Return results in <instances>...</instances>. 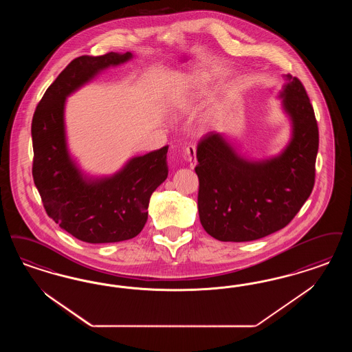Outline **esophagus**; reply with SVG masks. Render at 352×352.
<instances>
[{"label": "esophagus", "instance_id": "esophagus-1", "mask_svg": "<svg viewBox=\"0 0 352 352\" xmlns=\"http://www.w3.org/2000/svg\"><path fill=\"white\" fill-rule=\"evenodd\" d=\"M184 155L187 157V161L190 162V168L194 169L197 166V149H195V146H192V145L187 146L186 151H184Z\"/></svg>", "mask_w": 352, "mask_h": 352}]
</instances>
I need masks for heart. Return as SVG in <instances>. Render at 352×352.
<instances>
[{
  "label": "heart",
  "instance_id": "heart-1",
  "mask_svg": "<svg viewBox=\"0 0 352 352\" xmlns=\"http://www.w3.org/2000/svg\"><path fill=\"white\" fill-rule=\"evenodd\" d=\"M217 73L207 72L191 77H179L174 80L173 87L170 89L168 100L170 107L175 113H191L206 98L213 87L217 78ZM217 113H211L207 120H211Z\"/></svg>",
  "mask_w": 352,
  "mask_h": 352
}]
</instances>
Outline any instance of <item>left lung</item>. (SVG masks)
<instances>
[{"mask_svg": "<svg viewBox=\"0 0 352 352\" xmlns=\"http://www.w3.org/2000/svg\"><path fill=\"white\" fill-rule=\"evenodd\" d=\"M278 98L291 122L280 153L263 160L241 155L226 133L197 145V210L204 230L224 242L263 239L288 226L314 186L318 126L298 78L283 74Z\"/></svg>", "mask_w": 352, "mask_h": 352, "instance_id": "1", "label": "left lung"}]
</instances>
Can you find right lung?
<instances>
[{
    "label": "right lung",
    "instance_id": "1",
    "mask_svg": "<svg viewBox=\"0 0 352 352\" xmlns=\"http://www.w3.org/2000/svg\"><path fill=\"white\" fill-rule=\"evenodd\" d=\"M132 58L131 52L74 58L47 89L32 118V177L43 206L61 229L87 243L136 237L148 220L152 194L169 173V146L132 157L104 177L86 174L68 148L67 98L100 72Z\"/></svg>",
    "mask_w": 352,
    "mask_h": 352
}]
</instances>
